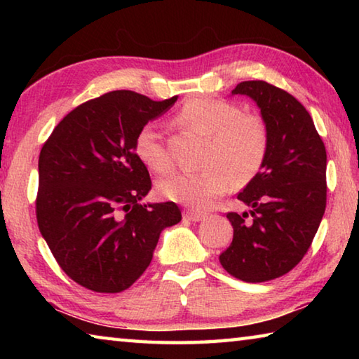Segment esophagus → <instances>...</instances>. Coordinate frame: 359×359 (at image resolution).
Wrapping results in <instances>:
<instances>
[{
	"label": "esophagus",
	"mask_w": 359,
	"mask_h": 359,
	"mask_svg": "<svg viewBox=\"0 0 359 359\" xmlns=\"http://www.w3.org/2000/svg\"><path fill=\"white\" fill-rule=\"evenodd\" d=\"M205 217L204 212H199V210H185L184 212V218H188L190 222H199L203 220Z\"/></svg>",
	"instance_id": "obj_1"
}]
</instances>
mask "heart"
Returning <instances> with one entry per match:
<instances>
[{
	"mask_svg": "<svg viewBox=\"0 0 359 359\" xmlns=\"http://www.w3.org/2000/svg\"><path fill=\"white\" fill-rule=\"evenodd\" d=\"M182 128L208 137L199 172H180L161 180L158 191L175 203L204 209L226 193L231 182L242 187L263 166L269 135L263 118L245 114L228 100L193 98L175 115ZM135 154L156 174L171 172V154L154 125H144L135 137Z\"/></svg>",
	"mask_w": 359,
	"mask_h": 359,
	"instance_id": "heart-1",
	"label": "heart"
}]
</instances>
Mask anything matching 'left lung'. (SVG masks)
Listing matches in <instances>:
<instances>
[{"instance_id":"8db88e82","label":"left lung","mask_w":359,"mask_h":359,"mask_svg":"<svg viewBox=\"0 0 359 359\" xmlns=\"http://www.w3.org/2000/svg\"><path fill=\"white\" fill-rule=\"evenodd\" d=\"M257 101L269 135L261 171L238 194L250 215L228 212L234 236L223 269L244 282L274 280L299 263L326 209V149L311 114L294 96L264 81L238 83Z\"/></svg>"}]
</instances>
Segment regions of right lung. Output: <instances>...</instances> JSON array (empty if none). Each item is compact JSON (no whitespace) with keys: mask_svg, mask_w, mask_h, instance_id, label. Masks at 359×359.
<instances>
[{"mask_svg":"<svg viewBox=\"0 0 359 359\" xmlns=\"http://www.w3.org/2000/svg\"><path fill=\"white\" fill-rule=\"evenodd\" d=\"M177 101L117 90L82 102L39 155L36 220L58 266L96 293H120L147 269L160 233L182 220L175 203L139 204L150 191L135 137Z\"/></svg>","mask_w":359,"mask_h":359,"instance_id":"add662e5","label":"right lung"}]
</instances>
